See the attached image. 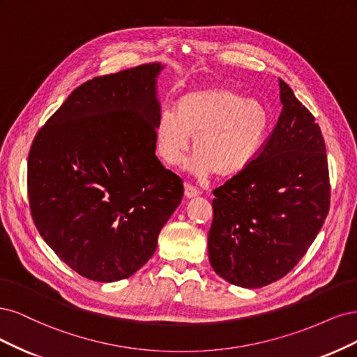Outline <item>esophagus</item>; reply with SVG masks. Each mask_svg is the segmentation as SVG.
<instances>
[{
  "instance_id": "34e87169",
  "label": "esophagus",
  "mask_w": 357,
  "mask_h": 357,
  "mask_svg": "<svg viewBox=\"0 0 357 357\" xmlns=\"http://www.w3.org/2000/svg\"><path fill=\"white\" fill-rule=\"evenodd\" d=\"M183 188H185V195L188 199H192V197H197V195L200 194V191L195 188L194 185H191V183L185 182V185H183Z\"/></svg>"
}]
</instances>
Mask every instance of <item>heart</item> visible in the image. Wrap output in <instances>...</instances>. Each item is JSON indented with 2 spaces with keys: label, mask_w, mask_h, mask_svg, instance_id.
I'll list each match as a JSON object with an SVG mask.
<instances>
[{
  "label": "heart",
  "mask_w": 357,
  "mask_h": 357,
  "mask_svg": "<svg viewBox=\"0 0 357 357\" xmlns=\"http://www.w3.org/2000/svg\"><path fill=\"white\" fill-rule=\"evenodd\" d=\"M270 124L267 107L233 87L195 89L176 100L175 109L158 114L157 154L165 163L178 166L185 160L194 136V174L233 178L255 162Z\"/></svg>",
  "instance_id": "obj_1"
}]
</instances>
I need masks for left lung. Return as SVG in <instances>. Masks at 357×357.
<instances>
[{
	"label": "left lung",
	"mask_w": 357,
	"mask_h": 357,
	"mask_svg": "<svg viewBox=\"0 0 357 357\" xmlns=\"http://www.w3.org/2000/svg\"><path fill=\"white\" fill-rule=\"evenodd\" d=\"M283 109L262 151L245 172L213 190L209 259L241 287L282 279L308 250L329 212L324 136L313 114L283 79Z\"/></svg>",
	"instance_id": "1"
}]
</instances>
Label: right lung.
Segmentation results:
<instances>
[{"label": "right lung", "mask_w": 357, "mask_h": 357, "mask_svg": "<svg viewBox=\"0 0 357 357\" xmlns=\"http://www.w3.org/2000/svg\"><path fill=\"white\" fill-rule=\"evenodd\" d=\"M160 63L73 90L33 137L28 199L54 254L96 282L128 279L153 257L182 179L155 157Z\"/></svg>", "instance_id": "add662e5"}]
</instances>
